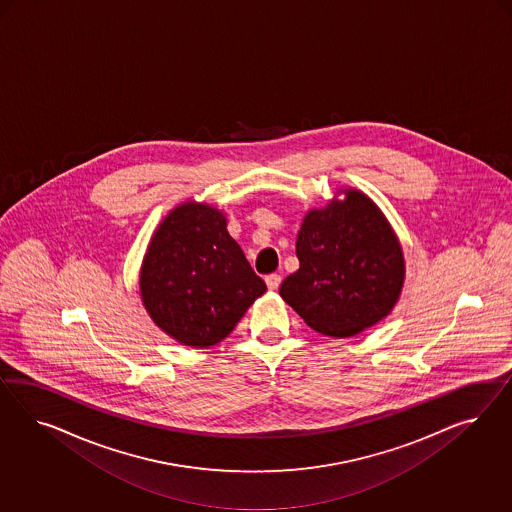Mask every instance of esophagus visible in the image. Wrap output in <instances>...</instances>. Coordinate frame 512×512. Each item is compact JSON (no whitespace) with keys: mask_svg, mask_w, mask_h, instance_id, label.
I'll list each match as a JSON object with an SVG mask.
<instances>
[{"mask_svg":"<svg viewBox=\"0 0 512 512\" xmlns=\"http://www.w3.org/2000/svg\"><path fill=\"white\" fill-rule=\"evenodd\" d=\"M264 281H266V285H268L270 291H276L279 287V283H281V276H279V274H268V276L264 278Z\"/></svg>","mask_w":512,"mask_h":512,"instance_id":"esophagus-1","label":"esophagus"}]
</instances>
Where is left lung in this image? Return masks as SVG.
Returning a JSON list of instances; mask_svg holds the SVG:
<instances>
[{"mask_svg": "<svg viewBox=\"0 0 512 512\" xmlns=\"http://www.w3.org/2000/svg\"><path fill=\"white\" fill-rule=\"evenodd\" d=\"M310 210L296 238L300 268L281 298L313 330L349 338L377 325L396 306L405 278L402 246L387 217L357 189Z\"/></svg>", "mask_w": 512, "mask_h": 512, "instance_id": "obj_1", "label": "left lung"}]
</instances>
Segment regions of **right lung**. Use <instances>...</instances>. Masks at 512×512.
<instances>
[{
	"instance_id": "obj_1",
	"label": "right lung",
	"mask_w": 512,
	"mask_h": 512,
	"mask_svg": "<svg viewBox=\"0 0 512 512\" xmlns=\"http://www.w3.org/2000/svg\"><path fill=\"white\" fill-rule=\"evenodd\" d=\"M139 283L155 325L197 349L225 340L266 291L227 231V217L193 201L176 206L155 229Z\"/></svg>"
}]
</instances>
